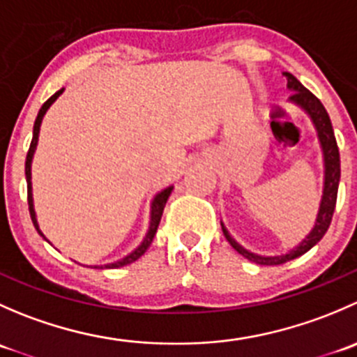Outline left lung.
I'll list each match as a JSON object with an SVG mask.
<instances>
[{
  "label": "left lung",
  "instance_id": "left-lung-1",
  "mask_svg": "<svg viewBox=\"0 0 357 357\" xmlns=\"http://www.w3.org/2000/svg\"><path fill=\"white\" fill-rule=\"evenodd\" d=\"M283 75H285L287 79V88H289V91H291L289 96V103L298 107V109L311 119L312 126H314L316 129V135H318V142L323 153V192L321 200H319L318 214H316L314 226H312L311 231H309L297 245L291 247L289 252H285V254L261 255L247 250L245 247L240 245V243L229 235L225 222L221 221L222 233H225L229 245L235 248L238 254H242L243 257L248 259V261L261 266H276L283 264V262H289L291 259L298 257V255L311 250V248L325 236L326 229H328L330 222H332L335 204H337L338 181H340V153H338L337 139H335L332 121H330L328 117V112L325 110L323 103L319 102L309 89H305L304 86L297 81V77H294L290 72H283Z\"/></svg>",
  "mask_w": 357,
  "mask_h": 357
}]
</instances>
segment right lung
Returning a JSON list of instances; mask_svg holds the SVG:
<instances>
[{"instance_id":"add662e5","label":"right lung","mask_w":357,"mask_h":357,"mask_svg":"<svg viewBox=\"0 0 357 357\" xmlns=\"http://www.w3.org/2000/svg\"><path fill=\"white\" fill-rule=\"evenodd\" d=\"M66 91V89H59V91L55 93L53 96H50L48 100H46L45 103H43V107L39 109L38 112V117H36V122H34V129H32V142H31V146H29V152H27V158H25V179H27V200H29V212H31V219H32V225H34L36 231L39 233V235L43 236V240H46L48 243L50 242L48 238L45 236V233L41 231V228H39V222H38V214H36V208H34V195H32V158H34V153H36V149H38V139H39V129H41V122H43V117L46 115V112L50 110V107L53 105V103L56 102V98H59L62 93ZM172 190H174V186H167V188L160 190V192L157 193L155 197L152 199V204H150V222H149V229H146L145 236H143L142 243H139L138 247L135 248V250L129 252L128 255H124V257L117 259V261L114 262H107V264H102V266H91V268L95 269H114V268H122V266H128L131 264V262L138 261L139 257H142L143 254L146 252V248L150 247V243H152L153 236H155L157 233V228H158V222H160V218H162V212H164V207H165V202H167L169 197H171Z\"/></svg>"}]
</instances>
